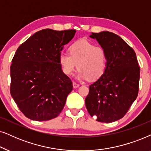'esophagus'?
Here are the masks:
<instances>
[{
	"mask_svg": "<svg viewBox=\"0 0 151 151\" xmlns=\"http://www.w3.org/2000/svg\"><path fill=\"white\" fill-rule=\"evenodd\" d=\"M72 86H73V88H78L79 86V84L77 83H76V82L73 81V82H72Z\"/></svg>",
	"mask_w": 151,
	"mask_h": 151,
	"instance_id": "1",
	"label": "esophagus"
}]
</instances>
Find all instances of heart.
<instances>
[{
  "label": "heart",
  "instance_id": "1",
  "mask_svg": "<svg viewBox=\"0 0 151 151\" xmlns=\"http://www.w3.org/2000/svg\"><path fill=\"white\" fill-rule=\"evenodd\" d=\"M59 65L65 75H70L75 68L79 69V79L96 80L104 74L107 64L105 50L87 41H79L69 47V55L62 53L59 56Z\"/></svg>",
  "mask_w": 151,
  "mask_h": 151
}]
</instances>
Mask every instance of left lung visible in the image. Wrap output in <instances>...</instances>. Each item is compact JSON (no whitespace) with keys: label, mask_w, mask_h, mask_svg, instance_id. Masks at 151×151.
Masks as SVG:
<instances>
[{"label":"left lung","mask_w":151,"mask_h":151,"mask_svg":"<svg viewBox=\"0 0 151 151\" xmlns=\"http://www.w3.org/2000/svg\"><path fill=\"white\" fill-rule=\"evenodd\" d=\"M90 37L105 50L107 64L101 77L89 86L86 108L96 121H117L126 114L138 94L140 68L136 54L112 32L92 33Z\"/></svg>","instance_id":"1"}]
</instances>
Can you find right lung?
Wrapping results in <instances>:
<instances>
[{
    "mask_svg": "<svg viewBox=\"0 0 151 151\" xmlns=\"http://www.w3.org/2000/svg\"><path fill=\"white\" fill-rule=\"evenodd\" d=\"M76 30H40L18 48L10 67V93L25 116L47 121L60 114L72 82L62 72L59 59Z\"/></svg>",
    "mask_w": 151,
    "mask_h": 151,
    "instance_id": "1",
    "label": "right lung"
}]
</instances>
